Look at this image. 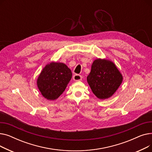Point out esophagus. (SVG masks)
<instances>
[{
    "mask_svg": "<svg viewBox=\"0 0 152 152\" xmlns=\"http://www.w3.org/2000/svg\"><path fill=\"white\" fill-rule=\"evenodd\" d=\"M82 79H83L82 76L76 74V75H75L73 76V79H74V81H80L82 80Z\"/></svg>",
    "mask_w": 152,
    "mask_h": 152,
    "instance_id": "1",
    "label": "esophagus"
}]
</instances>
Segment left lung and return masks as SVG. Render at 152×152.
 I'll return each mask as SVG.
<instances>
[{
	"instance_id": "1",
	"label": "left lung",
	"mask_w": 152,
	"mask_h": 152,
	"mask_svg": "<svg viewBox=\"0 0 152 152\" xmlns=\"http://www.w3.org/2000/svg\"><path fill=\"white\" fill-rule=\"evenodd\" d=\"M92 91L100 99L113 95L123 81V76L115 64L109 60L97 59L87 77Z\"/></svg>"
}]
</instances>
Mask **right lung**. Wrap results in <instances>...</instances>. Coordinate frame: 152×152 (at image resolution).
Listing matches in <instances>:
<instances>
[{"instance_id": "add662e5", "label": "right lung", "mask_w": 152, "mask_h": 152, "mask_svg": "<svg viewBox=\"0 0 152 152\" xmlns=\"http://www.w3.org/2000/svg\"><path fill=\"white\" fill-rule=\"evenodd\" d=\"M71 77V71L65 64L52 62L45 66L38 77V88L45 99L55 100L65 91Z\"/></svg>"}]
</instances>
